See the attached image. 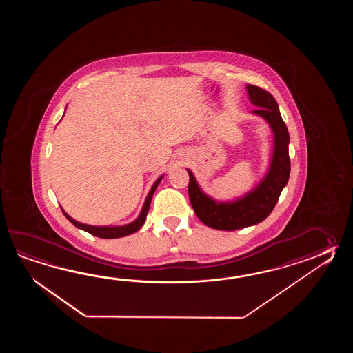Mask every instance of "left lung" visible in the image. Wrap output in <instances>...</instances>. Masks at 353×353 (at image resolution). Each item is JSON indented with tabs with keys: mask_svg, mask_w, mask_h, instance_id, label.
Here are the masks:
<instances>
[{
	"mask_svg": "<svg viewBox=\"0 0 353 353\" xmlns=\"http://www.w3.org/2000/svg\"><path fill=\"white\" fill-rule=\"evenodd\" d=\"M246 90L251 103L260 107L252 113L265 119L274 134V152L265 178L242 198L232 202H217L203 193L194 175L187 169L188 194L196 217L204 225L219 231H236L263 222L276 205L290 175L289 132L275 98L256 85L248 84Z\"/></svg>",
	"mask_w": 353,
	"mask_h": 353,
	"instance_id": "1",
	"label": "left lung"
}]
</instances>
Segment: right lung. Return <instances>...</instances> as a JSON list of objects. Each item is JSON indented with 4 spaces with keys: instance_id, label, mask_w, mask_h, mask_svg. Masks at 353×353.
<instances>
[{
    "instance_id": "right-lung-1",
    "label": "right lung",
    "mask_w": 353,
    "mask_h": 353,
    "mask_svg": "<svg viewBox=\"0 0 353 353\" xmlns=\"http://www.w3.org/2000/svg\"><path fill=\"white\" fill-rule=\"evenodd\" d=\"M161 179H163V175L154 183V185L151 188L149 194L146 196V201L143 203V210L140 212L139 217L136 218L134 222L128 223V225H113V227L112 225L98 227V225H84V223H81V222H77V221L70 217V216H68L67 213L64 212V210H63L61 207H60V208H61L63 214L67 217L68 221H69L70 223H73L75 227L81 228V230L85 231V232L90 233V234H93V236H97V237H101V239H119V237H125V236H128V234H131V233L137 232V231L143 227L145 221H146V216H148L149 208H150L152 195L155 193V189L158 188L159 183H160V180Z\"/></svg>"
}]
</instances>
